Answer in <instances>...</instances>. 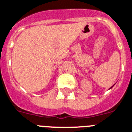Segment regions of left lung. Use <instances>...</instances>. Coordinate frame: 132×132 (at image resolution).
<instances>
[{
	"mask_svg": "<svg viewBox=\"0 0 132 132\" xmlns=\"http://www.w3.org/2000/svg\"><path fill=\"white\" fill-rule=\"evenodd\" d=\"M112 87H111V88H112Z\"/></svg>",
	"mask_w": 132,
	"mask_h": 132,
	"instance_id": "obj_1",
	"label": "left lung"
}]
</instances>
